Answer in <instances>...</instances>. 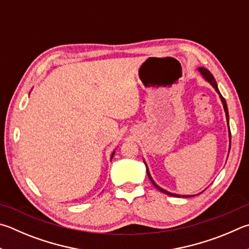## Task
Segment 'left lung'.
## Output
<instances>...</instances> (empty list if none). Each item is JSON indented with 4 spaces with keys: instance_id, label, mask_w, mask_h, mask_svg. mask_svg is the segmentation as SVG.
<instances>
[{
    "instance_id": "1",
    "label": "left lung",
    "mask_w": 249,
    "mask_h": 249,
    "mask_svg": "<svg viewBox=\"0 0 249 249\" xmlns=\"http://www.w3.org/2000/svg\"><path fill=\"white\" fill-rule=\"evenodd\" d=\"M199 71L201 73V75L203 76V78H205L206 80H208L209 81V83L212 85V87H213L214 89H215V91L218 92L219 94H220V98H221V101H222V103H223V107H224V111H225V115H227V120H228V124H229V111H228V106H227V101H225V99L222 97V94L220 93V91H219V89H218V85H216V83H215V80H214V77H213V75H212L209 71L208 70H206V69H203V67H200L199 69ZM230 149H231V130H230ZM146 164V163H144ZM147 166V165H146ZM147 174H148V178H149V179L151 180V183L155 185V186L159 189L160 192H162V193H164V194H166V195H170V196H173V197H180L179 195H176V194H172V193H170V192H166V191H164V189H162L161 187H159L158 186V185L153 182V179H152V178L150 176V173H149V171H148V168H147ZM183 197H191V196H183Z\"/></svg>"
}]
</instances>
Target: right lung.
Masks as SVG:
<instances>
[{
  "mask_svg": "<svg viewBox=\"0 0 249 249\" xmlns=\"http://www.w3.org/2000/svg\"><path fill=\"white\" fill-rule=\"evenodd\" d=\"M113 156H114V152H113V153H112V156H111V158H113Z\"/></svg>",
  "mask_w": 249,
  "mask_h": 249,
  "instance_id": "right-lung-1",
  "label": "right lung"
}]
</instances>
